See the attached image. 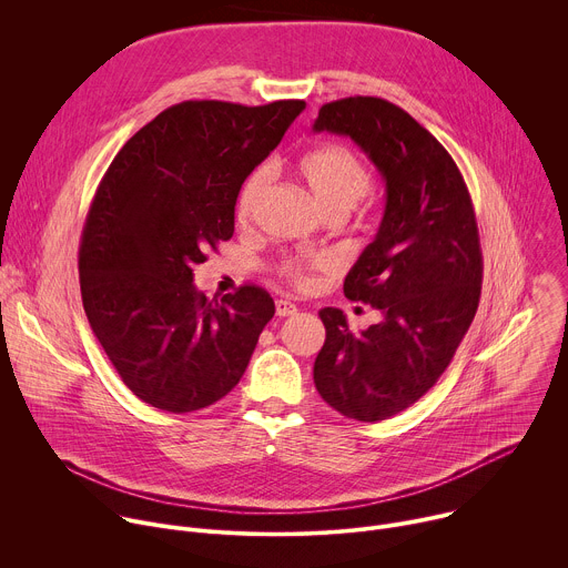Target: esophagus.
Returning a JSON list of instances; mask_svg holds the SVG:
<instances>
[{
  "label": "esophagus",
  "mask_w": 568,
  "mask_h": 568,
  "mask_svg": "<svg viewBox=\"0 0 568 568\" xmlns=\"http://www.w3.org/2000/svg\"><path fill=\"white\" fill-rule=\"evenodd\" d=\"M276 314L278 316H292V314H296V305L287 298H278L276 301Z\"/></svg>",
  "instance_id": "esophagus-1"
}]
</instances>
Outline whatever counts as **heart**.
I'll use <instances>...</instances> for the list:
<instances>
[{
  "instance_id": "obj_1",
  "label": "heart",
  "mask_w": 568,
  "mask_h": 568,
  "mask_svg": "<svg viewBox=\"0 0 568 568\" xmlns=\"http://www.w3.org/2000/svg\"><path fill=\"white\" fill-rule=\"evenodd\" d=\"M296 173L312 193L314 202L328 217H344L346 213H351L368 195L373 186V173L368 164L355 150L346 145H321L305 152L298 159ZM267 182V169L254 171L245 182H242L235 197V220L240 224H247L254 217ZM333 267L335 258L328 254H305L283 258L276 272L296 287H310L318 272H326Z\"/></svg>"
}]
</instances>
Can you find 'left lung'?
Returning <instances> with one entry per match:
<instances>
[{"instance_id":"1","label":"left lung","mask_w":568,"mask_h":568,"mask_svg":"<svg viewBox=\"0 0 568 568\" xmlns=\"http://www.w3.org/2000/svg\"><path fill=\"white\" fill-rule=\"evenodd\" d=\"M312 130L351 136L386 184L377 235L344 281V294L382 318L353 333L342 310L323 307L314 359L318 395L377 423L438 382L469 328L483 278L476 215L452 154L402 108L351 97L323 105Z\"/></svg>"}]
</instances>
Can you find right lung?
Segmentation results:
<instances>
[{"label": "right lung", "mask_w": 568, "mask_h": 568, "mask_svg": "<svg viewBox=\"0 0 568 568\" xmlns=\"http://www.w3.org/2000/svg\"><path fill=\"white\" fill-rule=\"evenodd\" d=\"M303 108L178 103L128 139L103 175L80 237V292L112 366L150 407L204 409L245 373L274 298L242 285L209 301L193 270L233 235L242 182Z\"/></svg>", "instance_id": "1"}]
</instances>
